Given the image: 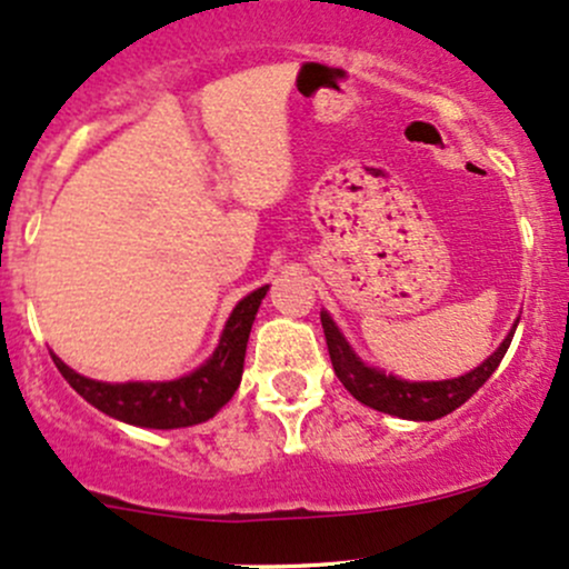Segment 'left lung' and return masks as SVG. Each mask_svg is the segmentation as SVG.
I'll use <instances>...</instances> for the list:
<instances>
[{"label":"left lung","mask_w":569,"mask_h":569,"mask_svg":"<svg viewBox=\"0 0 569 569\" xmlns=\"http://www.w3.org/2000/svg\"><path fill=\"white\" fill-rule=\"evenodd\" d=\"M321 327H325L327 352H330L332 369H336V377L343 382V388L355 399L363 401L366 407H375V410L388 412V416L396 418H407V421H435V418L449 416L451 410L465 405L470 396L490 380L515 336V330L509 332L501 341V347L485 363L468 371V375L440 382H407L393 375H386V371L366 366L355 355V349L349 347V341L341 336V330H338V325L330 319L327 311H321ZM515 327H518V321H515Z\"/></svg>","instance_id":"8db88e82"}]
</instances>
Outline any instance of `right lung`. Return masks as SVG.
<instances>
[{
    "label": "right lung",
    "mask_w": 569,
    "mask_h": 569,
    "mask_svg": "<svg viewBox=\"0 0 569 569\" xmlns=\"http://www.w3.org/2000/svg\"><path fill=\"white\" fill-rule=\"evenodd\" d=\"M269 286L239 300L226 321L214 355L192 375L170 382H99L68 369L57 355H51L60 375L84 401L109 418L146 429H181L209 421L222 405H228L242 382L244 352H248L250 327L256 321L258 306L267 297Z\"/></svg>",
    "instance_id": "right-lung-1"
}]
</instances>
